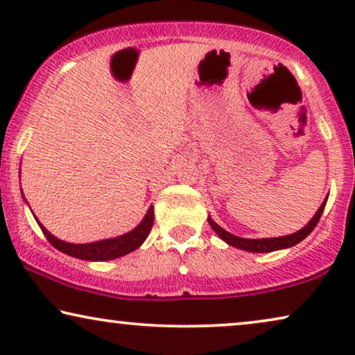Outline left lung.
Segmentation results:
<instances>
[{
  "label": "left lung",
  "mask_w": 355,
  "mask_h": 355,
  "mask_svg": "<svg viewBox=\"0 0 355 355\" xmlns=\"http://www.w3.org/2000/svg\"><path fill=\"white\" fill-rule=\"evenodd\" d=\"M328 198H324V202L322 203V207L318 208V211L315 213V216L307 223V226H304L302 230L294 232V234L289 236H281V237H268V239H244V237H237L231 232H227L223 230L221 226H218L215 221L208 216V223H210L211 230L216 232L218 236L221 237L226 244H230L236 249L241 250H247V252H257V254H263V252H273V250H279V249H288V247H293L295 244H299L300 241H304L310 232L315 230V226L318 225L320 216H322L323 208L327 205Z\"/></svg>",
  "instance_id": "1"
}]
</instances>
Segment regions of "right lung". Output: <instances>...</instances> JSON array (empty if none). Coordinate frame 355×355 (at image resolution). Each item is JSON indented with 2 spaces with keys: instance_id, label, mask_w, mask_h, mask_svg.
<instances>
[{
  "instance_id": "right-lung-1",
  "label": "right lung",
  "mask_w": 355,
  "mask_h": 355,
  "mask_svg": "<svg viewBox=\"0 0 355 355\" xmlns=\"http://www.w3.org/2000/svg\"><path fill=\"white\" fill-rule=\"evenodd\" d=\"M43 234L48 239V242L55 247V249L61 250L62 254H67L71 257L80 260H90V261H103V260H113L118 257H123L129 252L139 249L144 244V241L147 239L150 234V230L153 226V207L148 208L147 215L144 216L142 223L137 227H134L132 231L128 234H123L114 239H105V241H96L92 244H69V242L60 241L58 237L50 234L40 223H38Z\"/></svg>"
}]
</instances>
